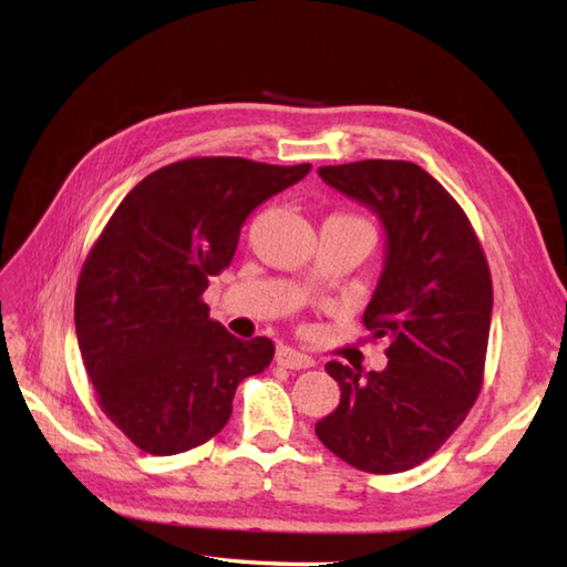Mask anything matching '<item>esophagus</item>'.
<instances>
[{
    "label": "esophagus",
    "mask_w": 567,
    "mask_h": 567,
    "mask_svg": "<svg viewBox=\"0 0 567 567\" xmlns=\"http://www.w3.org/2000/svg\"><path fill=\"white\" fill-rule=\"evenodd\" d=\"M275 360H277V365H282L287 370H305V368L315 365V358L302 353V351H295V348H290V346L277 348Z\"/></svg>",
    "instance_id": "esophagus-1"
}]
</instances>
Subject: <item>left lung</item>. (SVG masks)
Masks as SVG:
<instances>
[{
	"label": "left lung",
	"mask_w": 567,
	"mask_h": 567,
	"mask_svg": "<svg viewBox=\"0 0 567 567\" xmlns=\"http://www.w3.org/2000/svg\"><path fill=\"white\" fill-rule=\"evenodd\" d=\"M327 185L380 216L388 256L363 315L388 368L327 363L341 402L317 436L363 473L412 470L453 436L485 378L492 277L473 224L445 187L409 161L319 167Z\"/></svg>",
	"instance_id": "obj_1"
}]
</instances>
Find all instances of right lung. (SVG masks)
I'll return each mask as SVG.
<instances>
[{
	"mask_svg": "<svg viewBox=\"0 0 567 567\" xmlns=\"http://www.w3.org/2000/svg\"><path fill=\"white\" fill-rule=\"evenodd\" d=\"M311 171L246 158H187L143 177L82 265L80 353L102 412L151 455L207 443L238 382L270 365L265 336L240 341L209 319L204 290L234 260L246 216Z\"/></svg>",
	"mask_w": 567,
	"mask_h": 567,
	"instance_id": "obj_1",
	"label": "right lung"
}]
</instances>
